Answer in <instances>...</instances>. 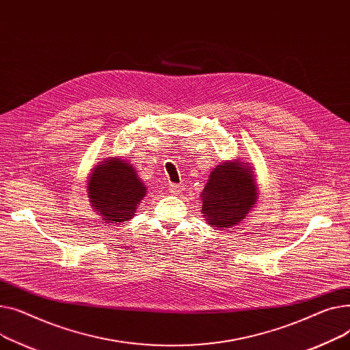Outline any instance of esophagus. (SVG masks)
Returning <instances> with one entry per match:
<instances>
[{
  "label": "esophagus",
  "mask_w": 350,
  "mask_h": 350,
  "mask_svg": "<svg viewBox=\"0 0 350 350\" xmlns=\"http://www.w3.org/2000/svg\"><path fill=\"white\" fill-rule=\"evenodd\" d=\"M179 189H180L179 185H176V183H170V192H171V193H176Z\"/></svg>",
  "instance_id": "esophagus-1"
}]
</instances>
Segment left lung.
Masks as SVG:
<instances>
[{
    "mask_svg": "<svg viewBox=\"0 0 350 350\" xmlns=\"http://www.w3.org/2000/svg\"><path fill=\"white\" fill-rule=\"evenodd\" d=\"M241 163L228 161L211 172L202 192V213L212 228H233L257 202V187L250 167L245 168Z\"/></svg>",
    "mask_w": 350,
    "mask_h": 350,
    "instance_id": "8db88e82",
    "label": "left lung"
}]
</instances>
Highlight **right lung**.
Masks as SVG:
<instances>
[{
	"label": "right lung",
	"mask_w": 350,
	"mask_h": 350,
	"mask_svg": "<svg viewBox=\"0 0 350 350\" xmlns=\"http://www.w3.org/2000/svg\"><path fill=\"white\" fill-rule=\"evenodd\" d=\"M88 185L92 208L107 224L130 220L147 192L130 163L116 158L98 165Z\"/></svg>",
	"instance_id": "obj_1"
}]
</instances>
